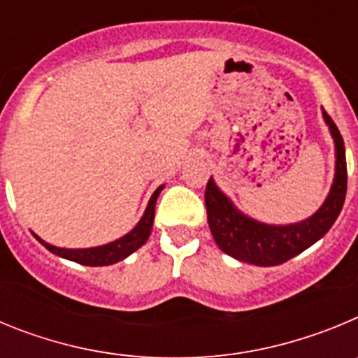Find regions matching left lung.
<instances>
[{
  "mask_svg": "<svg viewBox=\"0 0 358 358\" xmlns=\"http://www.w3.org/2000/svg\"><path fill=\"white\" fill-rule=\"evenodd\" d=\"M322 118L327 122L335 143V177L327 201L322 202V206L312 217L301 222L287 226L258 222L236 210L235 204L218 189L210 177L204 194L208 224L215 242L226 255L245 264L273 267L285 264L310 245H314L334 226L346 199V154L343 136L334 120L327 115V110H322Z\"/></svg>",
  "mask_w": 358,
  "mask_h": 358,
  "instance_id": "8db88e82",
  "label": "left lung"
}]
</instances>
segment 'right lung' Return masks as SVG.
<instances>
[{
	"label": "right lung",
	"instance_id": "add662e5",
	"mask_svg": "<svg viewBox=\"0 0 358 358\" xmlns=\"http://www.w3.org/2000/svg\"><path fill=\"white\" fill-rule=\"evenodd\" d=\"M164 188V185H161L159 188L152 194L150 201L147 204V210H145L141 220L134 226V229L131 233H127L122 238L115 240V242H109L106 245H98V248H90V249H64V248H57V245H52V243L44 242L43 238L34 233L37 240L43 243L44 248L48 249L53 255L61 256V258H66V260L77 262V264L82 265H90V267H102V265H113L120 260H125L129 255H132L134 251L143 245L145 242L150 236L152 224H154V213H156V201L159 197L161 189Z\"/></svg>",
	"mask_w": 358,
	"mask_h": 358
}]
</instances>
